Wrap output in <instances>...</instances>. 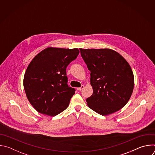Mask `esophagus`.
Returning <instances> with one entry per match:
<instances>
[{
	"instance_id": "34e87169",
	"label": "esophagus",
	"mask_w": 155,
	"mask_h": 155,
	"mask_svg": "<svg viewBox=\"0 0 155 155\" xmlns=\"http://www.w3.org/2000/svg\"><path fill=\"white\" fill-rule=\"evenodd\" d=\"M83 88H84V86H83V85H81V87L77 88V90H78V91H81V90H82L83 89Z\"/></svg>"
}]
</instances>
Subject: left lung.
I'll list each match as a JSON object with an SVG mask.
<instances>
[{"instance_id":"obj_1","label":"left lung","mask_w":155,"mask_h":155,"mask_svg":"<svg viewBox=\"0 0 155 155\" xmlns=\"http://www.w3.org/2000/svg\"><path fill=\"white\" fill-rule=\"evenodd\" d=\"M80 50L91 72L93 93L86 99L88 107L102 115L118 111L127 104L134 89V75L129 64L110 49Z\"/></svg>"}]
</instances>
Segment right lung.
Masks as SVG:
<instances>
[{"mask_svg":"<svg viewBox=\"0 0 155 155\" xmlns=\"http://www.w3.org/2000/svg\"><path fill=\"white\" fill-rule=\"evenodd\" d=\"M79 52L78 48L49 47L30 62L24 77V88L37 112L53 117L68 108L75 90L68 84L66 68Z\"/></svg>","mask_w":155,"mask_h":155,"instance_id":"right-lung-1","label":"right lung"}]
</instances>
